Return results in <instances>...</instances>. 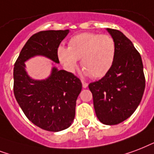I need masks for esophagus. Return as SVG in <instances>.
Masks as SVG:
<instances>
[{"instance_id":"obj_1","label":"esophagus","mask_w":154,"mask_h":154,"mask_svg":"<svg viewBox=\"0 0 154 154\" xmlns=\"http://www.w3.org/2000/svg\"><path fill=\"white\" fill-rule=\"evenodd\" d=\"M82 85H83V88H87L88 86V83L84 82V81H82Z\"/></svg>"}]
</instances>
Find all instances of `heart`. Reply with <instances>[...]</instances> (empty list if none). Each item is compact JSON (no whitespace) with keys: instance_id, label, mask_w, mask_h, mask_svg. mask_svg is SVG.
Wrapping results in <instances>:
<instances>
[{"instance_id":"1","label":"heart","mask_w":154,"mask_h":154,"mask_svg":"<svg viewBox=\"0 0 154 154\" xmlns=\"http://www.w3.org/2000/svg\"><path fill=\"white\" fill-rule=\"evenodd\" d=\"M58 60L66 71L73 72L81 59L84 74L95 79L105 76L112 67L116 55L114 39L108 34L85 32L69 41L68 48L58 46Z\"/></svg>"}]
</instances>
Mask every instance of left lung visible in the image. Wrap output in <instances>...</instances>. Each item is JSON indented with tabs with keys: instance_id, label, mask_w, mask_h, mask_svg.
<instances>
[{
	"instance_id": "left-lung-1",
	"label": "left lung",
	"mask_w": 154,
	"mask_h": 154,
	"mask_svg": "<svg viewBox=\"0 0 154 154\" xmlns=\"http://www.w3.org/2000/svg\"><path fill=\"white\" fill-rule=\"evenodd\" d=\"M116 46L112 67L105 76L88 87L97 118L114 125L130 117L142 99L145 87L141 57L133 42L117 29L107 28Z\"/></svg>"
}]
</instances>
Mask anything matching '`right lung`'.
I'll list each match as a JSON object with an SVG mask.
<instances>
[{
    "label": "right lung",
    "mask_w": 154,
    "mask_h": 154,
    "mask_svg": "<svg viewBox=\"0 0 154 154\" xmlns=\"http://www.w3.org/2000/svg\"><path fill=\"white\" fill-rule=\"evenodd\" d=\"M68 33L69 29H66L34 34L14 64V92L19 106L34 125L51 132H59L71 126L82 83L72 73L55 66L46 79H34L26 72L25 63L40 55L59 63L57 51Z\"/></svg>",
    "instance_id": "obj_1"
}]
</instances>
